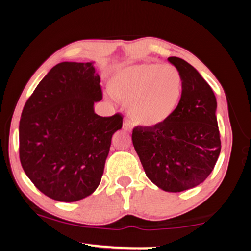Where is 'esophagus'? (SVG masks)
<instances>
[{"label":"esophagus","instance_id":"esophagus-1","mask_svg":"<svg viewBox=\"0 0 251 251\" xmlns=\"http://www.w3.org/2000/svg\"><path fill=\"white\" fill-rule=\"evenodd\" d=\"M123 129H124L125 131H128V133H130L131 129H133V127H131V125L129 124L128 122H124V124H123Z\"/></svg>","mask_w":251,"mask_h":251}]
</instances>
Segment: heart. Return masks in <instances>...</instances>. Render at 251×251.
<instances>
[{
	"mask_svg": "<svg viewBox=\"0 0 251 251\" xmlns=\"http://www.w3.org/2000/svg\"><path fill=\"white\" fill-rule=\"evenodd\" d=\"M108 87L118 100L127 101V114L135 124L152 128L164 125L176 113L184 80L175 66L141 63L118 67Z\"/></svg>",
	"mask_w": 251,
	"mask_h": 251,
	"instance_id": "b5f03b06",
	"label": "heart"
}]
</instances>
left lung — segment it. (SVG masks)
<instances>
[{
  "mask_svg": "<svg viewBox=\"0 0 251 251\" xmlns=\"http://www.w3.org/2000/svg\"><path fill=\"white\" fill-rule=\"evenodd\" d=\"M168 61L184 80L180 104L164 125L136 126L131 139L146 176L165 192L179 193L210 175L222 143L211 87L184 59L173 56Z\"/></svg>",
  "mask_w": 251,
  "mask_h": 251,
  "instance_id": "left-lung-1",
  "label": "left lung"
}]
</instances>
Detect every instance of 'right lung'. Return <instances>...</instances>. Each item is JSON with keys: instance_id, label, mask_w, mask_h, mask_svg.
I'll return each mask as SVG.
<instances>
[{"instance_id": "1", "label": "right lung", "mask_w": 251, "mask_h": 251, "mask_svg": "<svg viewBox=\"0 0 251 251\" xmlns=\"http://www.w3.org/2000/svg\"><path fill=\"white\" fill-rule=\"evenodd\" d=\"M100 77L92 62H63L37 85L20 121V160L40 192L73 202L90 196L104 173L121 114L99 116Z\"/></svg>"}]
</instances>
